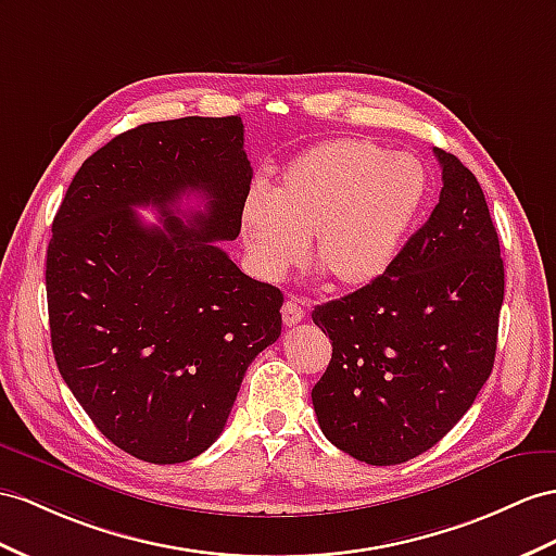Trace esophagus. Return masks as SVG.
<instances>
[{
  "instance_id": "1",
  "label": "esophagus",
  "mask_w": 556,
  "mask_h": 556,
  "mask_svg": "<svg viewBox=\"0 0 556 556\" xmlns=\"http://www.w3.org/2000/svg\"><path fill=\"white\" fill-rule=\"evenodd\" d=\"M281 319L287 326H295L305 319V307L298 298H289L287 303L281 305Z\"/></svg>"
}]
</instances>
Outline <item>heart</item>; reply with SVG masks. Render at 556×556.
Instances as JSON below:
<instances>
[{
  "instance_id": "b5f03b06",
  "label": "heart",
  "mask_w": 556,
  "mask_h": 556,
  "mask_svg": "<svg viewBox=\"0 0 556 556\" xmlns=\"http://www.w3.org/2000/svg\"><path fill=\"white\" fill-rule=\"evenodd\" d=\"M425 197L427 174L414 154L333 138L298 154L275 192H249L241 235L267 281L301 263L309 239V261L338 289H364L400 258Z\"/></svg>"
}]
</instances>
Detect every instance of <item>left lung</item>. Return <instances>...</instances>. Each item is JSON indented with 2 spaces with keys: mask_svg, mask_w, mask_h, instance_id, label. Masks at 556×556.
Wrapping results in <instances>:
<instances>
[{
  "mask_svg": "<svg viewBox=\"0 0 556 556\" xmlns=\"http://www.w3.org/2000/svg\"><path fill=\"white\" fill-rule=\"evenodd\" d=\"M444 188L432 216L378 281L312 312L333 354L312 388L324 437L368 465L432 448L475 404L495 359L505 295L486 197L434 148Z\"/></svg>",
  "mask_w": 556,
  "mask_h": 556,
  "instance_id": "8db88e82",
  "label": "left lung"
}]
</instances>
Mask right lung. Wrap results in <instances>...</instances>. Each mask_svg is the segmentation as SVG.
<instances>
[{
	"label": "right lung",
	"mask_w": 556,
	"mask_h": 556,
	"mask_svg": "<svg viewBox=\"0 0 556 556\" xmlns=\"http://www.w3.org/2000/svg\"><path fill=\"white\" fill-rule=\"evenodd\" d=\"M253 168L241 117L140 124L93 152L51 225L55 364L112 444L174 465L218 439L249 364L281 333L283 295L213 241L241 230ZM207 211L182 224V193ZM154 205L165 227L146 226Z\"/></svg>",
	"instance_id": "add662e5"
}]
</instances>
